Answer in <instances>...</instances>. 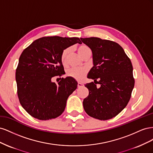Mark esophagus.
I'll list each match as a JSON object with an SVG mask.
<instances>
[{
  "instance_id": "34e87169",
  "label": "esophagus",
  "mask_w": 153,
  "mask_h": 153,
  "mask_svg": "<svg viewBox=\"0 0 153 153\" xmlns=\"http://www.w3.org/2000/svg\"><path fill=\"white\" fill-rule=\"evenodd\" d=\"M83 85H84V84H82V83H80V82H78V85H77V86H78V88L82 87Z\"/></svg>"
}]
</instances>
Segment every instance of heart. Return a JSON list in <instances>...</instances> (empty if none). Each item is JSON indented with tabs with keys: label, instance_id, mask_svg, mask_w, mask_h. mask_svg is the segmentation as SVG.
Returning a JSON list of instances; mask_svg holds the SVG:
<instances>
[{
	"label": "heart",
	"instance_id": "b5f03b06",
	"mask_svg": "<svg viewBox=\"0 0 153 153\" xmlns=\"http://www.w3.org/2000/svg\"><path fill=\"white\" fill-rule=\"evenodd\" d=\"M78 52L81 56L83 57L84 55L88 52L89 50H91L90 48L85 45H81L77 48ZM70 52V48H67L64 49L61 55V60L63 64H66L67 62V59L68 55ZM87 72V69L86 68H73L67 71V75L75 78L78 80H81L84 77L85 74Z\"/></svg>",
	"mask_w": 153,
	"mask_h": 153
}]
</instances>
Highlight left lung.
<instances>
[{"mask_svg": "<svg viewBox=\"0 0 153 153\" xmlns=\"http://www.w3.org/2000/svg\"><path fill=\"white\" fill-rule=\"evenodd\" d=\"M80 39L91 49L94 64L87 76L94 82L85 85L89 94L83 101L84 108L93 118L103 121L112 119L130 100L135 85L131 62L114 41L94 37Z\"/></svg>", "mask_w": 153, "mask_h": 153, "instance_id": "left-lung-1", "label": "left lung"}]
</instances>
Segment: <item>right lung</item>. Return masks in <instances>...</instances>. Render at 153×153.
I'll return each mask as SVG.
<instances>
[{
  "label": "right lung",
  "mask_w": 153,
  "mask_h": 153,
  "mask_svg": "<svg viewBox=\"0 0 153 153\" xmlns=\"http://www.w3.org/2000/svg\"><path fill=\"white\" fill-rule=\"evenodd\" d=\"M76 43H82L78 38L43 37L23 51L16 69L17 94L22 107L31 116L45 121L64 111L78 84L69 76L62 78L58 84L52 79L65 73L61 53Z\"/></svg>",
  "instance_id": "1"
}]
</instances>
